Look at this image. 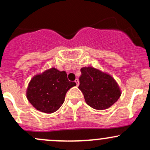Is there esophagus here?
I'll list each match as a JSON object with an SVG mask.
<instances>
[{
	"instance_id": "1",
	"label": "esophagus",
	"mask_w": 150,
	"mask_h": 150,
	"mask_svg": "<svg viewBox=\"0 0 150 150\" xmlns=\"http://www.w3.org/2000/svg\"><path fill=\"white\" fill-rule=\"evenodd\" d=\"M75 83H76L77 86H78V85H79V80H78V79H75Z\"/></svg>"
}]
</instances>
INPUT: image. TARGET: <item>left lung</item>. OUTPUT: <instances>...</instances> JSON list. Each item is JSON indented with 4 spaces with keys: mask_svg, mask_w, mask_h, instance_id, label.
I'll return each mask as SVG.
<instances>
[{
    "mask_svg": "<svg viewBox=\"0 0 150 150\" xmlns=\"http://www.w3.org/2000/svg\"><path fill=\"white\" fill-rule=\"evenodd\" d=\"M79 80L78 88L83 93L86 103L94 109L111 107L121 95L119 85L111 75L92 66L81 68Z\"/></svg>",
    "mask_w": 150,
    "mask_h": 150,
    "instance_id": "8db88e82",
    "label": "left lung"
}]
</instances>
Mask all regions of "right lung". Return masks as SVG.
Listing matches in <instances>:
<instances>
[{
    "label": "right lung",
    "instance_id": "obj_1",
    "mask_svg": "<svg viewBox=\"0 0 150 150\" xmlns=\"http://www.w3.org/2000/svg\"><path fill=\"white\" fill-rule=\"evenodd\" d=\"M75 85V82L68 80L66 72L51 68L31 79L26 97L38 111L52 113L59 109L67 92Z\"/></svg>",
    "mask_w": 150,
    "mask_h": 150
}]
</instances>
